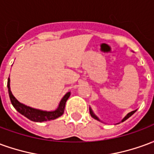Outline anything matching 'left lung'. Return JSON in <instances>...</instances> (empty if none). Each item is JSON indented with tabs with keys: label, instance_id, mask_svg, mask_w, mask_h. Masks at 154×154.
<instances>
[{
	"label": "left lung",
	"instance_id": "obj_1",
	"mask_svg": "<svg viewBox=\"0 0 154 154\" xmlns=\"http://www.w3.org/2000/svg\"><path fill=\"white\" fill-rule=\"evenodd\" d=\"M89 110H90V114H91V117H92V118H94V119H97V120H99V121H100V119H99V118H98V117H97V116L93 113V111H92V110L91 109V107H90V108H89ZM135 111H136V110H133V111H131V112H129V114H127V116H126L125 117V118H124V119H123L122 120H121V122H123V121H125V120H126V119H128V118H129V117L132 116L133 114L134 113Z\"/></svg>",
	"mask_w": 154,
	"mask_h": 154
}]
</instances>
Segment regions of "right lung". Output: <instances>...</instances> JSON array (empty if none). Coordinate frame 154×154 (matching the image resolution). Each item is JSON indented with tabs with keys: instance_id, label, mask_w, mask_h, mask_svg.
Here are the masks:
<instances>
[{
	"instance_id": "1",
	"label": "right lung",
	"mask_w": 154,
	"mask_h": 154,
	"mask_svg": "<svg viewBox=\"0 0 154 154\" xmlns=\"http://www.w3.org/2000/svg\"><path fill=\"white\" fill-rule=\"evenodd\" d=\"M7 87H8V92L9 96H10V99L11 101V104L13 106L15 107V109L19 113H20L26 118L30 119L32 121L35 122H44V121H47V120H51V119H55L60 117L64 112V109H65V105H66V101L67 99L70 97L71 93L67 92L61 100L60 103L58 105V107L55 110L53 111H45V110H38V109H35L32 107L27 106L24 104L20 103L18 100L15 98L13 94H12L11 91V87H10V78H8V82H7Z\"/></svg>"
}]
</instances>
